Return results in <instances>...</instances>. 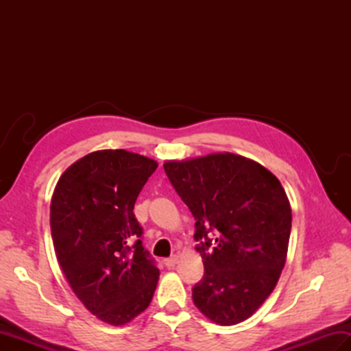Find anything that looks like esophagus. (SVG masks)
Wrapping results in <instances>:
<instances>
[{"mask_svg":"<svg viewBox=\"0 0 351 351\" xmlns=\"http://www.w3.org/2000/svg\"><path fill=\"white\" fill-rule=\"evenodd\" d=\"M176 263H178V256H176V255L170 256V258H166V259H162V264L166 265V267H173Z\"/></svg>","mask_w":351,"mask_h":351,"instance_id":"obj_1","label":"esophagus"}]
</instances>
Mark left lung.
Instances as JSON below:
<instances>
[{"mask_svg": "<svg viewBox=\"0 0 351 351\" xmlns=\"http://www.w3.org/2000/svg\"><path fill=\"white\" fill-rule=\"evenodd\" d=\"M164 171L196 220L205 273L193 302L220 326L244 322L285 265L293 220L285 190L259 162L230 152L166 161Z\"/></svg>", "mask_w": 351, "mask_h": 351, "instance_id": "8db88e82", "label": "left lung"}]
</instances>
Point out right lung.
I'll list each match as a JSON object with an SVG mask.
<instances>
[{
  "instance_id": "add662e5",
  "label": "right lung",
  "mask_w": 351,
  "mask_h": 351,
  "mask_svg": "<svg viewBox=\"0 0 351 351\" xmlns=\"http://www.w3.org/2000/svg\"><path fill=\"white\" fill-rule=\"evenodd\" d=\"M156 161L104 149L64 170L51 199V235L73 293L101 322L123 326L151 303L160 270L134 204Z\"/></svg>"
}]
</instances>
